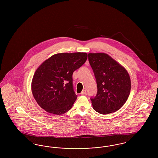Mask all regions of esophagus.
<instances>
[{
	"label": "esophagus",
	"mask_w": 158,
	"mask_h": 158,
	"mask_svg": "<svg viewBox=\"0 0 158 158\" xmlns=\"http://www.w3.org/2000/svg\"><path fill=\"white\" fill-rule=\"evenodd\" d=\"M86 94V90H83L82 91V92L81 93V95H85Z\"/></svg>",
	"instance_id": "esophagus-1"
}]
</instances>
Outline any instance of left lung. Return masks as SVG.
I'll list each match as a JSON object with an SVG mask.
<instances>
[{"instance_id": "left-lung-1", "label": "left lung", "mask_w": 158, "mask_h": 158, "mask_svg": "<svg viewBox=\"0 0 158 158\" xmlns=\"http://www.w3.org/2000/svg\"><path fill=\"white\" fill-rule=\"evenodd\" d=\"M88 59L98 88L95 97L90 99L94 110L101 114L117 111L130 93L131 80L127 70L106 53H89Z\"/></svg>"}]
</instances>
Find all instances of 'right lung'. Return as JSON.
<instances>
[{
    "instance_id": "right-lung-1",
    "label": "right lung",
    "mask_w": 158,
    "mask_h": 158,
    "mask_svg": "<svg viewBox=\"0 0 158 158\" xmlns=\"http://www.w3.org/2000/svg\"><path fill=\"white\" fill-rule=\"evenodd\" d=\"M86 53H58L36 70L31 90L38 104L48 113L61 115L70 110L77 95L73 88V73L87 60Z\"/></svg>"
}]
</instances>
